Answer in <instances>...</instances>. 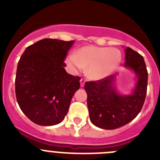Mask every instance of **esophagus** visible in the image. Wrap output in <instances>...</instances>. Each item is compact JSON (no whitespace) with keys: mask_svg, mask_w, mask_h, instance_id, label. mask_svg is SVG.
Returning <instances> with one entry per match:
<instances>
[{"mask_svg":"<svg viewBox=\"0 0 160 160\" xmlns=\"http://www.w3.org/2000/svg\"><path fill=\"white\" fill-rule=\"evenodd\" d=\"M84 85H85V80L81 79V80H80V86H81V87H84Z\"/></svg>","mask_w":160,"mask_h":160,"instance_id":"34e87169","label":"esophagus"}]
</instances>
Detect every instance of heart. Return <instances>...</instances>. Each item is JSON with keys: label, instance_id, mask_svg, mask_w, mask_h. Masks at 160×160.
Instances as JSON below:
<instances>
[{"label": "heart", "instance_id": "1", "mask_svg": "<svg viewBox=\"0 0 160 160\" xmlns=\"http://www.w3.org/2000/svg\"><path fill=\"white\" fill-rule=\"evenodd\" d=\"M122 62V53L116 48L86 46L74 54L69 55L67 63L73 70L87 68V74L92 80L105 78L114 73Z\"/></svg>", "mask_w": 160, "mask_h": 160}]
</instances>
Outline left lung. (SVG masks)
<instances>
[{
    "instance_id": "1",
    "label": "left lung",
    "mask_w": 160,
    "mask_h": 160,
    "mask_svg": "<svg viewBox=\"0 0 160 160\" xmlns=\"http://www.w3.org/2000/svg\"><path fill=\"white\" fill-rule=\"evenodd\" d=\"M125 53L124 66L132 70L137 77L131 94H118L114 87L115 74L85 84L90 119L102 129H116L128 124L140 112L145 101L148 73L143 58L130 47L126 48Z\"/></svg>"
}]
</instances>
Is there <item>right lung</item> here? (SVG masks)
Segmentation results:
<instances>
[{
  "mask_svg": "<svg viewBox=\"0 0 160 160\" xmlns=\"http://www.w3.org/2000/svg\"><path fill=\"white\" fill-rule=\"evenodd\" d=\"M73 42L45 38L28 46L18 62L17 101L22 112L38 125L63 121L80 87V78L64 69L65 58Z\"/></svg>",
  "mask_w": 160,
  "mask_h": 160,
  "instance_id": "obj_1",
  "label": "right lung"
}]
</instances>
